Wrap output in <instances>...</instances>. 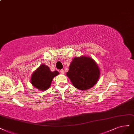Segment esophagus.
Wrapping results in <instances>:
<instances>
[{
  "label": "esophagus",
  "instance_id": "34e87169",
  "mask_svg": "<svg viewBox=\"0 0 134 134\" xmlns=\"http://www.w3.org/2000/svg\"><path fill=\"white\" fill-rule=\"evenodd\" d=\"M60 72L62 74H64V73H65V72H64V70H63V69H62V70H60Z\"/></svg>",
  "mask_w": 134,
  "mask_h": 134
}]
</instances>
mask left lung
<instances>
[{"label":"left lung","mask_w":134,"mask_h":134,"mask_svg":"<svg viewBox=\"0 0 134 134\" xmlns=\"http://www.w3.org/2000/svg\"><path fill=\"white\" fill-rule=\"evenodd\" d=\"M100 75L98 64L87 56L75 57L70 64L66 76L70 79L75 88L84 90L93 87Z\"/></svg>","instance_id":"8db88e82"}]
</instances>
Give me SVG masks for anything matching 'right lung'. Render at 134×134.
<instances>
[{
    "mask_svg": "<svg viewBox=\"0 0 134 134\" xmlns=\"http://www.w3.org/2000/svg\"><path fill=\"white\" fill-rule=\"evenodd\" d=\"M59 74L58 71H51L48 66L43 64L32 74L30 82L39 90H47L51 85L54 77Z\"/></svg>",
    "mask_w": 134,
    "mask_h": 134,
    "instance_id": "add662e5",
    "label": "right lung"
}]
</instances>
